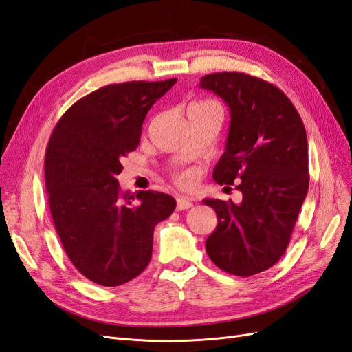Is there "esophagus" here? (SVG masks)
Listing matches in <instances>:
<instances>
[{"label":"esophagus","instance_id":"obj_1","mask_svg":"<svg viewBox=\"0 0 352 352\" xmlns=\"http://www.w3.org/2000/svg\"><path fill=\"white\" fill-rule=\"evenodd\" d=\"M176 208L179 210V211H182V210H188V208H190L192 207V202H190L186 197H177V199H176Z\"/></svg>","mask_w":352,"mask_h":352}]
</instances>
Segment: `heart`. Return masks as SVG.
<instances>
[{
	"label": "heart",
	"mask_w": 352,
	"mask_h": 352,
	"mask_svg": "<svg viewBox=\"0 0 352 352\" xmlns=\"http://www.w3.org/2000/svg\"><path fill=\"white\" fill-rule=\"evenodd\" d=\"M207 109H220V105L212 100H195L188 105V113L197 111V110H207ZM197 177H198L197 170H185V172H180L176 175V184L184 188H189L197 182Z\"/></svg>",
	"instance_id": "1"
}]
</instances>
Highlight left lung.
I'll return each instance as SVG.
<instances>
[{
	"mask_svg": "<svg viewBox=\"0 0 352 352\" xmlns=\"http://www.w3.org/2000/svg\"><path fill=\"white\" fill-rule=\"evenodd\" d=\"M230 110L226 150L212 172L219 185H233L242 202L204 199L217 214L206 242L211 261L248 278L270 269L289 243L305 199L308 144L291 100L274 85L239 72L202 76Z\"/></svg>",
	"mask_w": 352,
	"mask_h": 352,
	"instance_id": "left-lung-1",
	"label": "left lung"
}]
</instances>
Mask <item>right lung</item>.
I'll list each match as a JSON object with an SVG mask.
<instances>
[{
  "mask_svg": "<svg viewBox=\"0 0 352 352\" xmlns=\"http://www.w3.org/2000/svg\"><path fill=\"white\" fill-rule=\"evenodd\" d=\"M124 82L74 102L51 133L45 188L52 221L67 257L85 278L119 286L140 276L153 255L157 223L176 201L163 192H122V160L141 141L153 104L176 83Z\"/></svg>",
  "mask_w": 352,
  "mask_h": 352,
  "instance_id": "obj_1",
  "label": "right lung"
}]
</instances>
